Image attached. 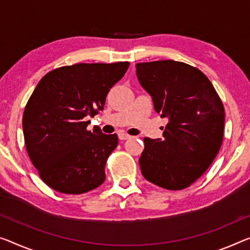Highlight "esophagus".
<instances>
[{
	"label": "esophagus",
	"instance_id": "esophagus-1",
	"mask_svg": "<svg viewBox=\"0 0 250 250\" xmlns=\"http://www.w3.org/2000/svg\"><path fill=\"white\" fill-rule=\"evenodd\" d=\"M130 136L129 135H127V134H125V133H118V138H120L121 141H126V140H128Z\"/></svg>",
	"mask_w": 250,
	"mask_h": 250
}]
</instances>
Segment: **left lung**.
<instances>
[{"mask_svg": "<svg viewBox=\"0 0 250 250\" xmlns=\"http://www.w3.org/2000/svg\"><path fill=\"white\" fill-rule=\"evenodd\" d=\"M138 82L168 123L163 138H144L142 174L167 190H182L205 173L224 140L225 108L205 74L174 60L136 63Z\"/></svg>", "mask_w": 250, "mask_h": 250, "instance_id": "8db88e82", "label": "left lung"}]
</instances>
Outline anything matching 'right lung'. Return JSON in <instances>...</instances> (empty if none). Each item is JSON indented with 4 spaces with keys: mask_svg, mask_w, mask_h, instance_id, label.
Masks as SVG:
<instances>
[{
    "mask_svg": "<svg viewBox=\"0 0 250 250\" xmlns=\"http://www.w3.org/2000/svg\"><path fill=\"white\" fill-rule=\"evenodd\" d=\"M128 61L76 63L48 72L23 113L26 152L51 189L82 194L105 181V165L118 144L116 134L88 130V117L103 110L106 96L123 78Z\"/></svg>",
    "mask_w": 250,
    "mask_h": 250,
    "instance_id": "add662e5",
    "label": "right lung"
}]
</instances>
